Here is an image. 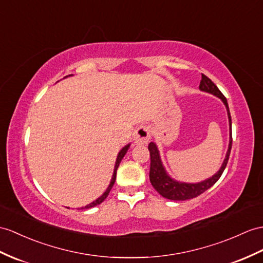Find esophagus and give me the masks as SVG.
<instances>
[{
  "instance_id": "34e87169",
  "label": "esophagus",
  "mask_w": 263,
  "mask_h": 263,
  "mask_svg": "<svg viewBox=\"0 0 263 263\" xmlns=\"http://www.w3.org/2000/svg\"><path fill=\"white\" fill-rule=\"evenodd\" d=\"M134 139H135V143L137 145H144L149 142L151 139V130L148 126L142 125L139 126L135 134H134Z\"/></svg>"
}]
</instances>
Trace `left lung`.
Wrapping results in <instances>:
<instances>
[{"label": "left lung", "mask_w": 263, "mask_h": 263, "mask_svg": "<svg viewBox=\"0 0 263 263\" xmlns=\"http://www.w3.org/2000/svg\"><path fill=\"white\" fill-rule=\"evenodd\" d=\"M200 90L205 91L209 93H212L216 97H219L223 104L227 107L228 111V117H229V125H230V142H229V148L227 152L226 158H224L223 164L219 172H216L215 174L208 178L205 181H202L200 183H182L177 182L167 174V172L165 171L161 156H159V152L155 143H149L148 149H149V155H151V170H149V181L153 185V187L155 189L159 194L163 197L168 198V200L173 201H184V200H190V198L196 197L204 193L206 190H209L211 186L217 182V180L221 177L222 173L224 172L227 167V164L229 161L230 153H231L232 148V121H231V115H230L229 110V105L227 98L224 97L223 93L219 90L213 81L205 74H202V80L200 83Z\"/></svg>", "instance_id": "left-lung-1"}]
</instances>
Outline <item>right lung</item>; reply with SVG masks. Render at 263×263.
I'll list each match as a JSON object with an SVG mask.
<instances>
[{
    "instance_id": "add662e5",
    "label": "right lung",
    "mask_w": 263,
    "mask_h": 263,
    "mask_svg": "<svg viewBox=\"0 0 263 263\" xmlns=\"http://www.w3.org/2000/svg\"><path fill=\"white\" fill-rule=\"evenodd\" d=\"M129 146H130V144L126 145V146L124 147V148H121V151L118 153V156H117V159H116V164H115V168H114V174H112V177H111V181H110L109 186H108V187H107V190L105 191V193L102 194L100 197H98L97 200L93 201L92 203L88 204V205H86L85 208H81V209H90V208H93V206L98 205V204L102 203V202H104V201L106 200V197L108 196V194H109V192H110L111 187L114 186L115 181H116V174H117V168H118V166H119V164H120V162H121V159H123V158H124V156L126 155V153H127L128 148H129Z\"/></svg>"
}]
</instances>
